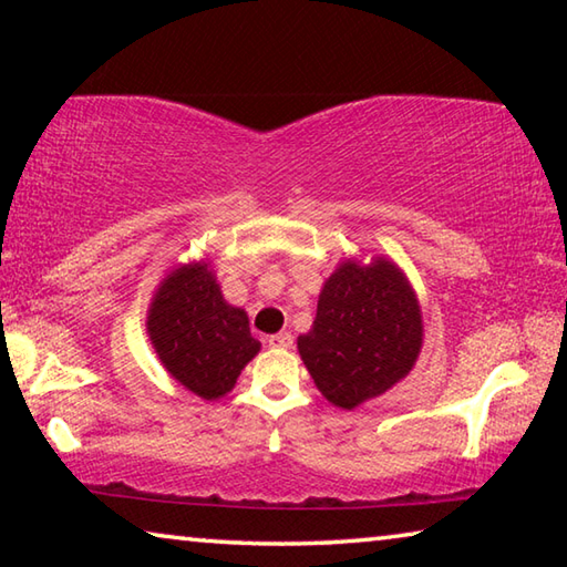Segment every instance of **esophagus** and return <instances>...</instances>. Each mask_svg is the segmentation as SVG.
Listing matches in <instances>:
<instances>
[{"label": "esophagus", "mask_w": 567, "mask_h": 567, "mask_svg": "<svg viewBox=\"0 0 567 567\" xmlns=\"http://www.w3.org/2000/svg\"><path fill=\"white\" fill-rule=\"evenodd\" d=\"M267 342L272 344V348H292V334L290 332H277V334H270V338H267Z\"/></svg>", "instance_id": "34e87169"}]
</instances>
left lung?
<instances>
[{"label":"left lung","mask_w":567,"mask_h":567,"mask_svg":"<svg viewBox=\"0 0 567 567\" xmlns=\"http://www.w3.org/2000/svg\"><path fill=\"white\" fill-rule=\"evenodd\" d=\"M422 348L415 292L395 265L342 262L318 300L312 330L297 350L332 405L352 410L378 398L412 370Z\"/></svg>","instance_id":"left-lung-1"}]
</instances>
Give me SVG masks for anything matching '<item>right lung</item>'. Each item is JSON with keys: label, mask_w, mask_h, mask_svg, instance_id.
Here are the masks:
<instances>
[{"label": "right lung", "mask_w": 567, "mask_h": 567, "mask_svg": "<svg viewBox=\"0 0 567 567\" xmlns=\"http://www.w3.org/2000/svg\"><path fill=\"white\" fill-rule=\"evenodd\" d=\"M147 332L169 375L205 400L233 390L260 352L245 310L225 302L205 262L182 265L159 285Z\"/></svg>", "instance_id": "1"}]
</instances>
